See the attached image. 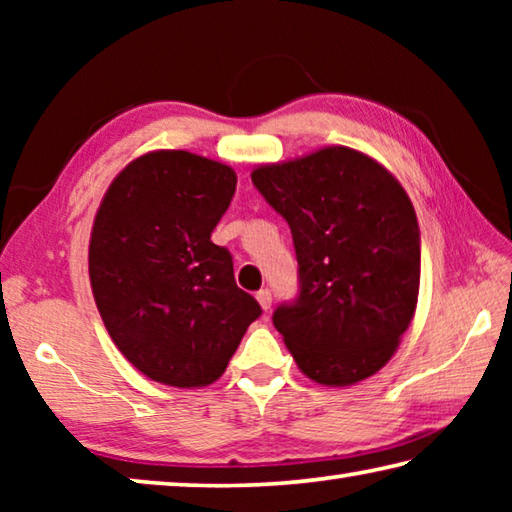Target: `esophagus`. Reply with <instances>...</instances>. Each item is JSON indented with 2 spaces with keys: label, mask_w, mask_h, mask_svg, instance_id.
Listing matches in <instances>:
<instances>
[{
  "label": "esophagus",
  "mask_w": 512,
  "mask_h": 512,
  "mask_svg": "<svg viewBox=\"0 0 512 512\" xmlns=\"http://www.w3.org/2000/svg\"><path fill=\"white\" fill-rule=\"evenodd\" d=\"M257 300H259V305H262V309H264V311L271 309V302H273V293H271V289H262V291H257Z\"/></svg>",
  "instance_id": "1"
}]
</instances>
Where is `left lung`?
Masks as SVG:
<instances>
[{
    "mask_svg": "<svg viewBox=\"0 0 512 512\" xmlns=\"http://www.w3.org/2000/svg\"><path fill=\"white\" fill-rule=\"evenodd\" d=\"M289 223L298 293L273 325L309 379L350 386L386 366L418 305L420 228L402 185L345 146L253 171Z\"/></svg>",
    "mask_w": 512,
    "mask_h": 512,
    "instance_id": "left-lung-1",
    "label": "left lung"
}]
</instances>
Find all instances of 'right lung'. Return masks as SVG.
<instances>
[{"instance_id": "add662e5", "label": "right lung", "mask_w": 512, "mask_h": 512, "mask_svg": "<svg viewBox=\"0 0 512 512\" xmlns=\"http://www.w3.org/2000/svg\"><path fill=\"white\" fill-rule=\"evenodd\" d=\"M237 176L187 151H155L110 185L90 239V282L119 352L160 384L194 388L223 375L259 302L235 282L212 230Z\"/></svg>"}]
</instances>
